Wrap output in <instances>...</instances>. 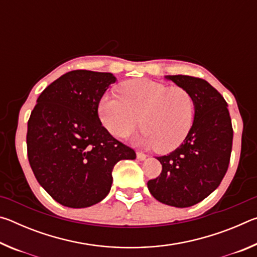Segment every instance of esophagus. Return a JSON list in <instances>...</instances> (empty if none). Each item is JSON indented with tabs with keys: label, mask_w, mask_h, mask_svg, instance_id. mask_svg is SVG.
I'll list each match as a JSON object with an SVG mask.
<instances>
[{
	"label": "esophagus",
	"mask_w": 257,
	"mask_h": 257,
	"mask_svg": "<svg viewBox=\"0 0 257 257\" xmlns=\"http://www.w3.org/2000/svg\"><path fill=\"white\" fill-rule=\"evenodd\" d=\"M136 155H137V159H138L139 161H144V160L147 158V155L143 153V152H137Z\"/></svg>",
	"instance_id": "34e87169"
}]
</instances>
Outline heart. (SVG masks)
Here are the masks:
<instances>
[{
  "instance_id": "b5f03b06",
  "label": "heart",
  "mask_w": 257,
  "mask_h": 257,
  "mask_svg": "<svg viewBox=\"0 0 257 257\" xmlns=\"http://www.w3.org/2000/svg\"><path fill=\"white\" fill-rule=\"evenodd\" d=\"M120 96L104 95L98 115L108 132L128 137L142 125L139 143L168 153L179 147L194 124L196 104L189 90L150 79H134L120 86Z\"/></svg>"
}]
</instances>
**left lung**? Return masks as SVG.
<instances>
[{"label": "left lung", "mask_w": 257, "mask_h": 257, "mask_svg": "<svg viewBox=\"0 0 257 257\" xmlns=\"http://www.w3.org/2000/svg\"><path fill=\"white\" fill-rule=\"evenodd\" d=\"M195 98L194 124L185 142L170 154L160 156L161 175L147 182L159 202L189 207L203 201L222 181L228 170L233 130L228 104L206 80L191 76H167Z\"/></svg>", "instance_id": "1"}]
</instances>
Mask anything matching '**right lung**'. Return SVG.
Listing matches in <instances>:
<instances>
[{
    "instance_id": "1",
    "label": "right lung",
    "mask_w": 257,
    "mask_h": 257,
    "mask_svg": "<svg viewBox=\"0 0 257 257\" xmlns=\"http://www.w3.org/2000/svg\"><path fill=\"white\" fill-rule=\"evenodd\" d=\"M110 72L73 70L43 90L28 120L27 153L37 181L61 205L101 202L120 160L136 159L98 118L102 96L114 84Z\"/></svg>"
}]
</instances>
